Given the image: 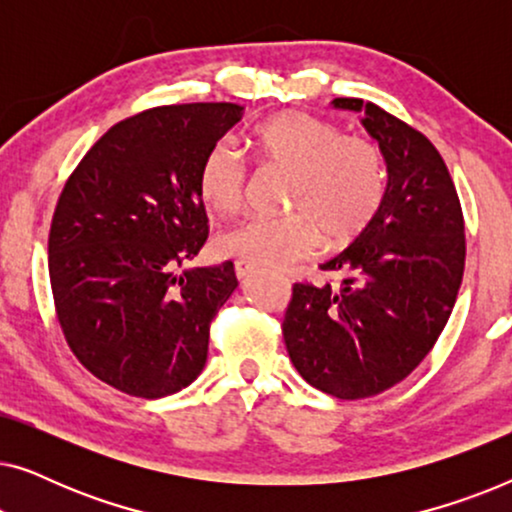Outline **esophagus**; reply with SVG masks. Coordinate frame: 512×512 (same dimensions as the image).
<instances>
[{"label":"esophagus","mask_w":512,"mask_h":512,"mask_svg":"<svg viewBox=\"0 0 512 512\" xmlns=\"http://www.w3.org/2000/svg\"><path fill=\"white\" fill-rule=\"evenodd\" d=\"M251 265H247V263H242V261H235V277L237 279H247L249 275H251Z\"/></svg>","instance_id":"esophagus-1"}]
</instances>
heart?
I'll use <instances>...</instances> for the list:
<instances>
[{
	"instance_id": "heart-1",
	"label": "heart",
	"mask_w": 512,
	"mask_h": 512,
	"mask_svg": "<svg viewBox=\"0 0 512 512\" xmlns=\"http://www.w3.org/2000/svg\"><path fill=\"white\" fill-rule=\"evenodd\" d=\"M251 149L291 172L282 219L251 216L216 235L221 256L265 270L289 268L312 256L321 240L345 247L375 221L387 198V163L380 146L347 137L324 118L286 111L258 125ZM247 167L230 139L214 142L198 165V193L209 209L230 214L242 205Z\"/></svg>"
}]
</instances>
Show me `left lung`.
Returning a JSON list of instances; mask_svg holds the SVG:
<instances>
[{"label":"left lung","mask_w":512,"mask_h":512,"mask_svg":"<svg viewBox=\"0 0 512 512\" xmlns=\"http://www.w3.org/2000/svg\"><path fill=\"white\" fill-rule=\"evenodd\" d=\"M361 114L387 160V198L375 221L321 270L331 284L293 286L282 324L305 382L345 401L405 380L436 345L466 261L464 214L445 160L422 132L373 102L335 97Z\"/></svg>","instance_id":"1"}]
</instances>
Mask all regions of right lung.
Segmentation results:
<instances>
[{"label": "right lung", "instance_id": "obj_1", "mask_svg": "<svg viewBox=\"0 0 512 512\" xmlns=\"http://www.w3.org/2000/svg\"><path fill=\"white\" fill-rule=\"evenodd\" d=\"M230 102L156 107L97 139L48 235L55 312L76 359L123 394H177L202 373L233 263L186 268L207 242L205 151L242 118Z\"/></svg>", "mask_w": 512, "mask_h": 512}]
</instances>
